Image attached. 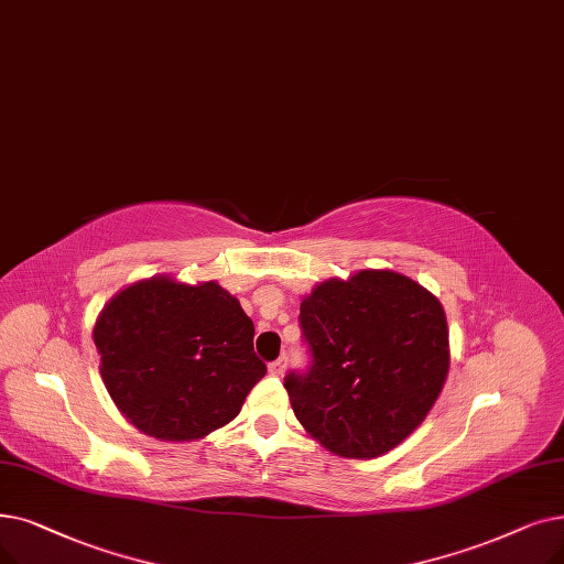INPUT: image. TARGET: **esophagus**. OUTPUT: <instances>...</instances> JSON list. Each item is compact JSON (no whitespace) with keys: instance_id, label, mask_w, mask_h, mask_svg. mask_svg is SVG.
Here are the masks:
<instances>
[{"instance_id":"34e87169","label":"esophagus","mask_w":564,"mask_h":564,"mask_svg":"<svg viewBox=\"0 0 564 564\" xmlns=\"http://www.w3.org/2000/svg\"><path fill=\"white\" fill-rule=\"evenodd\" d=\"M285 369H288V357H279L276 361L269 364V373L272 376H283Z\"/></svg>"}]
</instances>
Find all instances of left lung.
<instances>
[{"instance_id": "obj_1", "label": "left lung", "mask_w": 564, "mask_h": 564, "mask_svg": "<svg viewBox=\"0 0 564 564\" xmlns=\"http://www.w3.org/2000/svg\"><path fill=\"white\" fill-rule=\"evenodd\" d=\"M311 371L285 389L304 431L343 458H376L417 429L449 373L443 304L391 269L317 283L300 304Z\"/></svg>"}]
</instances>
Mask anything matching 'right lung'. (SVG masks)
Masks as SVG:
<instances>
[{"mask_svg": "<svg viewBox=\"0 0 564 564\" xmlns=\"http://www.w3.org/2000/svg\"><path fill=\"white\" fill-rule=\"evenodd\" d=\"M253 323L216 281L140 279L94 323L99 373L117 410L144 435L193 443L230 424L267 373Z\"/></svg>", "mask_w": 564, "mask_h": 564, "instance_id": "right-lung-1", "label": "right lung"}]
</instances>
